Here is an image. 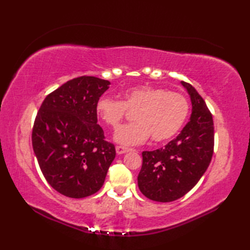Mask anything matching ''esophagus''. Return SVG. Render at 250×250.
<instances>
[{
  "label": "esophagus",
  "mask_w": 250,
  "mask_h": 250,
  "mask_svg": "<svg viewBox=\"0 0 250 250\" xmlns=\"http://www.w3.org/2000/svg\"><path fill=\"white\" fill-rule=\"evenodd\" d=\"M131 150V148L129 147H125V146H116V151L118 155H122V153H125V152H129Z\"/></svg>",
  "instance_id": "esophagus-1"
}]
</instances>
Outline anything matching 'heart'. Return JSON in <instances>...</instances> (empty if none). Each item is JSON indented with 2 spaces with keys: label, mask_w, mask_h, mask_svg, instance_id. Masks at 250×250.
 <instances>
[{
  "label": "heart",
  "mask_w": 250,
  "mask_h": 250,
  "mask_svg": "<svg viewBox=\"0 0 250 250\" xmlns=\"http://www.w3.org/2000/svg\"><path fill=\"white\" fill-rule=\"evenodd\" d=\"M124 100L100 98L97 113L106 125L118 128L128 114L134 113L135 122L120 126L115 140L122 145H139L151 135L157 143L173 139L185 125L189 115V101L183 93L160 87L142 86L125 90Z\"/></svg>",
  "instance_id": "obj_1"
}]
</instances>
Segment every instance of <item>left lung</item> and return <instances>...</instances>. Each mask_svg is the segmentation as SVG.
<instances>
[{
    "mask_svg": "<svg viewBox=\"0 0 250 250\" xmlns=\"http://www.w3.org/2000/svg\"><path fill=\"white\" fill-rule=\"evenodd\" d=\"M192 103V114L176 139L160 149L143 151L137 185L146 198L172 202L198 184L214 153V121L205 101L190 83L182 82Z\"/></svg>",
    "mask_w": 250,
    "mask_h": 250,
    "instance_id": "1",
    "label": "left lung"
}]
</instances>
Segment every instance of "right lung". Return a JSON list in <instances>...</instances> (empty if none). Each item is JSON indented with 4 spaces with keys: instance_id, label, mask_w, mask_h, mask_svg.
I'll use <instances>...</instances> for the list:
<instances>
[{
    "instance_id": "obj_1",
    "label": "right lung",
    "mask_w": 250,
    "mask_h": 250,
    "mask_svg": "<svg viewBox=\"0 0 250 250\" xmlns=\"http://www.w3.org/2000/svg\"><path fill=\"white\" fill-rule=\"evenodd\" d=\"M108 81L79 76L50 92L42 103L32 130V145L42 173L58 192L73 199L102 187L116 157L98 125L97 103Z\"/></svg>"
}]
</instances>
